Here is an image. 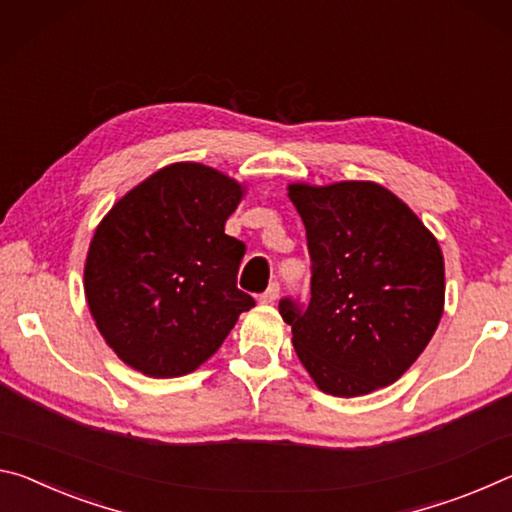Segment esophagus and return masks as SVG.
<instances>
[{"label": "esophagus", "instance_id": "esophagus-1", "mask_svg": "<svg viewBox=\"0 0 512 512\" xmlns=\"http://www.w3.org/2000/svg\"><path fill=\"white\" fill-rule=\"evenodd\" d=\"M276 299H279V283H272V286L267 288L261 297H258L261 304H274Z\"/></svg>", "mask_w": 512, "mask_h": 512}]
</instances>
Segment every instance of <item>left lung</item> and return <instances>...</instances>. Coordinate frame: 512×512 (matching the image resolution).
<instances>
[{
	"label": "left lung",
	"mask_w": 512,
	"mask_h": 512,
	"mask_svg": "<svg viewBox=\"0 0 512 512\" xmlns=\"http://www.w3.org/2000/svg\"><path fill=\"white\" fill-rule=\"evenodd\" d=\"M306 226L311 301L283 299L292 345L313 383L363 397L420 358L445 311V258L406 201L376 181L288 183Z\"/></svg>",
	"instance_id": "8db88e82"
}]
</instances>
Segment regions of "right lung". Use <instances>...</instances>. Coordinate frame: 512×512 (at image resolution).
Listing matches in <instances>:
<instances>
[{
  "label": "right lung",
  "mask_w": 512,
  "mask_h": 512,
  "mask_svg": "<svg viewBox=\"0 0 512 512\" xmlns=\"http://www.w3.org/2000/svg\"><path fill=\"white\" fill-rule=\"evenodd\" d=\"M245 195L229 174L181 161L149 174L97 224L83 292L97 331L131 370L195 372L256 306L236 288L245 245L224 233Z\"/></svg>",
  "instance_id": "obj_1"
}]
</instances>
